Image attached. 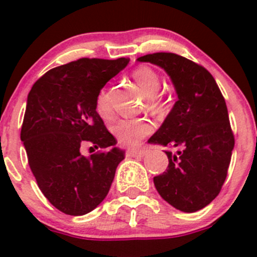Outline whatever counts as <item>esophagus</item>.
<instances>
[{"label": "esophagus", "mask_w": 257, "mask_h": 257, "mask_svg": "<svg viewBox=\"0 0 257 257\" xmlns=\"http://www.w3.org/2000/svg\"><path fill=\"white\" fill-rule=\"evenodd\" d=\"M125 154L128 158H137V157L143 158L145 155V153L143 152V150H128Z\"/></svg>", "instance_id": "1"}]
</instances>
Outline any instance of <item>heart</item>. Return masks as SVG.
I'll return each mask as SVG.
<instances>
[{"mask_svg": "<svg viewBox=\"0 0 257 257\" xmlns=\"http://www.w3.org/2000/svg\"><path fill=\"white\" fill-rule=\"evenodd\" d=\"M132 78L136 80L137 84L144 93L147 98H149L148 104L152 110H160L163 108V102L157 97L162 88V80L154 69L149 67H139L132 73ZM95 107L98 113L104 119L110 118L112 108H110L108 94L104 89L100 90L97 95ZM113 136L121 145L133 148L139 144L142 139L149 136L153 132L152 123L143 119H120L112 126Z\"/></svg>", "mask_w": 257, "mask_h": 257, "instance_id": "b5f03b06", "label": "heart"}]
</instances>
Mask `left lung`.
<instances>
[{"label": "left lung", "mask_w": 257, "mask_h": 257, "mask_svg": "<svg viewBox=\"0 0 257 257\" xmlns=\"http://www.w3.org/2000/svg\"><path fill=\"white\" fill-rule=\"evenodd\" d=\"M138 62L155 64L169 76L178 100L148 143L172 148L167 172L154 177L163 199L175 209L195 212L220 193L235 141L226 103L204 67L175 53H153Z\"/></svg>", "instance_id": "1"}]
</instances>
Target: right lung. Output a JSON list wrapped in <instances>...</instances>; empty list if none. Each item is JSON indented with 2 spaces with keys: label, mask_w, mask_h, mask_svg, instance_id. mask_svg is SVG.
<instances>
[{
  "label": "right lung",
  "mask_w": 257,
  "mask_h": 257,
  "mask_svg": "<svg viewBox=\"0 0 257 257\" xmlns=\"http://www.w3.org/2000/svg\"><path fill=\"white\" fill-rule=\"evenodd\" d=\"M128 63L129 58H80L48 71L28 93L21 141L38 188L64 214L79 216L97 208L124 159L95 100ZM87 143L108 150L87 157L80 152Z\"/></svg>",
  "instance_id": "1"
}]
</instances>
